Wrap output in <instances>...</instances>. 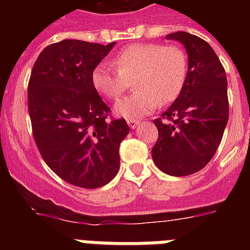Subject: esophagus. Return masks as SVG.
<instances>
[{
  "label": "esophagus",
  "instance_id": "1",
  "mask_svg": "<svg viewBox=\"0 0 250 250\" xmlns=\"http://www.w3.org/2000/svg\"><path fill=\"white\" fill-rule=\"evenodd\" d=\"M139 124H140V121L139 120H135V119H127V125H129L131 129H135Z\"/></svg>",
  "mask_w": 250,
  "mask_h": 250
}]
</instances>
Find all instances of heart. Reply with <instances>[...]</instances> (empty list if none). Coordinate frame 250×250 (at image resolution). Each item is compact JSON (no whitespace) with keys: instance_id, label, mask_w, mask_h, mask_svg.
Returning a JSON list of instances; mask_svg holds the SVG:
<instances>
[{"instance_id":"obj_1","label":"heart","mask_w":250,"mask_h":250,"mask_svg":"<svg viewBox=\"0 0 250 250\" xmlns=\"http://www.w3.org/2000/svg\"><path fill=\"white\" fill-rule=\"evenodd\" d=\"M188 76V57L182 47L160 43H134L119 51L111 65L100 62L91 72L94 89L116 100L132 80L135 92L115 105V112L126 119L150 114L159 105L176 100Z\"/></svg>"}]
</instances>
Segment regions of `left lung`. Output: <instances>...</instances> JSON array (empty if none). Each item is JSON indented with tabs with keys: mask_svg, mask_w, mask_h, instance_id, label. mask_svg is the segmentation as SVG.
<instances>
[{
	"mask_svg": "<svg viewBox=\"0 0 250 250\" xmlns=\"http://www.w3.org/2000/svg\"><path fill=\"white\" fill-rule=\"evenodd\" d=\"M165 37L184 45L189 65L180 95L154 120L159 138L151 155L165 174L185 176L202 170L222 141L229 119L228 81L207 41L184 31Z\"/></svg>",
	"mask_w": 250,
	"mask_h": 250,
	"instance_id": "1",
	"label": "left lung"
}]
</instances>
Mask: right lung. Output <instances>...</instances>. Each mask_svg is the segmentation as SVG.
Here are the masks:
<instances>
[{
  "instance_id": "1",
  "label": "right lung",
  "mask_w": 250,
  "mask_h": 250,
  "mask_svg": "<svg viewBox=\"0 0 250 250\" xmlns=\"http://www.w3.org/2000/svg\"><path fill=\"white\" fill-rule=\"evenodd\" d=\"M114 45L80 40L48 45L28 81V112L40 154L57 176L85 189L115 178L119 147L129 134L125 119L109 118L110 107L91 83L92 70Z\"/></svg>"
}]
</instances>
